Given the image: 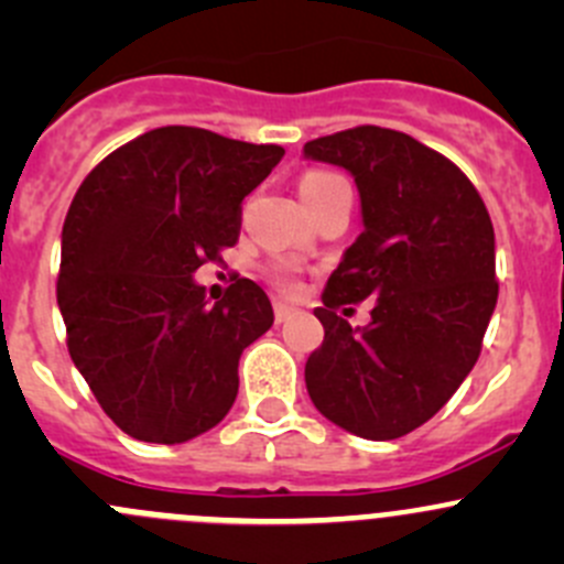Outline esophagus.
Here are the masks:
<instances>
[{
  "mask_svg": "<svg viewBox=\"0 0 564 564\" xmlns=\"http://www.w3.org/2000/svg\"><path fill=\"white\" fill-rule=\"evenodd\" d=\"M294 314H297V308H294V305H289V303H283V300H278V303H275V322L278 324H283V322H286V318H292Z\"/></svg>",
  "mask_w": 564,
  "mask_h": 564,
  "instance_id": "obj_1",
  "label": "esophagus"
}]
</instances>
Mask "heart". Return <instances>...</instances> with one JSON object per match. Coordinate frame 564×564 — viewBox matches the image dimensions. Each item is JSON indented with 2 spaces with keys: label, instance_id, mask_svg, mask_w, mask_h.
I'll return each instance as SVG.
<instances>
[{
  "label": "heart",
  "instance_id": "obj_1",
  "mask_svg": "<svg viewBox=\"0 0 564 564\" xmlns=\"http://www.w3.org/2000/svg\"><path fill=\"white\" fill-rule=\"evenodd\" d=\"M335 180H338V176H335V174H327V172H308V174L303 176V180H300V198L314 196L316 191H322V187H327L329 182H335ZM278 272H281V281L289 286L286 270H283V267H281V270H278Z\"/></svg>",
  "mask_w": 564,
  "mask_h": 564
}]
</instances>
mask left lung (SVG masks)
Instances as JSON below:
<instances>
[{
    "mask_svg": "<svg viewBox=\"0 0 564 564\" xmlns=\"http://www.w3.org/2000/svg\"><path fill=\"white\" fill-rule=\"evenodd\" d=\"M303 158L355 176L362 218L314 311L324 340L305 388L338 429L398 440L434 417L480 357L499 294L491 218L456 163L398 130H340ZM366 296L378 297L366 328L334 314Z\"/></svg>",
    "mask_w": 564,
    "mask_h": 564,
    "instance_id": "left-lung-1",
    "label": "left lung"
}]
</instances>
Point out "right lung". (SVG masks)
Here are the masks:
<instances>
[{
	"instance_id": "obj_1",
	"label": "right lung",
	"mask_w": 564,
	"mask_h": 564,
	"mask_svg": "<svg viewBox=\"0 0 564 564\" xmlns=\"http://www.w3.org/2000/svg\"><path fill=\"white\" fill-rule=\"evenodd\" d=\"M281 158L283 147L169 124L119 147L78 187L56 303L78 373L133 440L182 445L229 414L242 351L275 314L248 278L209 305L193 275L235 246L242 198Z\"/></svg>"
}]
</instances>
